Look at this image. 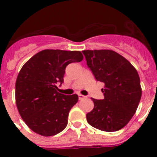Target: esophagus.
<instances>
[{
  "label": "esophagus",
  "mask_w": 157,
  "mask_h": 157,
  "mask_svg": "<svg viewBox=\"0 0 157 157\" xmlns=\"http://www.w3.org/2000/svg\"><path fill=\"white\" fill-rule=\"evenodd\" d=\"M86 97V96H83V95H82V94H78V98H79V99H83V98H85Z\"/></svg>",
  "instance_id": "obj_1"
}]
</instances>
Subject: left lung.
I'll return each mask as SVG.
<instances>
[{
	"label": "left lung",
	"instance_id": "left-lung-1",
	"mask_svg": "<svg viewBox=\"0 0 157 157\" xmlns=\"http://www.w3.org/2000/svg\"><path fill=\"white\" fill-rule=\"evenodd\" d=\"M86 64L97 81L105 83L103 99H95L86 114L87 122L101 131L124 128L137 110L141 98L138 73L127 59L112 50L83 51Z\"/></svg>",
	"mask_w": 157,
	"mask_h": 157
}]
</instances>
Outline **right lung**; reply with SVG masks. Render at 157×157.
Masks as SVG:
<instances>
[{
	"label": "right lung",
	"instance_id": "1",
	"mask_svg": "<svg viewBox=\"0 0 157 157\" xmlns=\"http://www.w3.org/2000/svg\"><path fill=\"white\" fill-rule=\"evenodd\" d=\"M83 58L79 51L46 49L23 66L16 81V104L32 131L48 137L66 128L69 112L78 96L59 93L57 85L64 83L66 67Z\"/></svg>",
	"mask_w": 157,
	"mask_h": 157
}]
</instances>
